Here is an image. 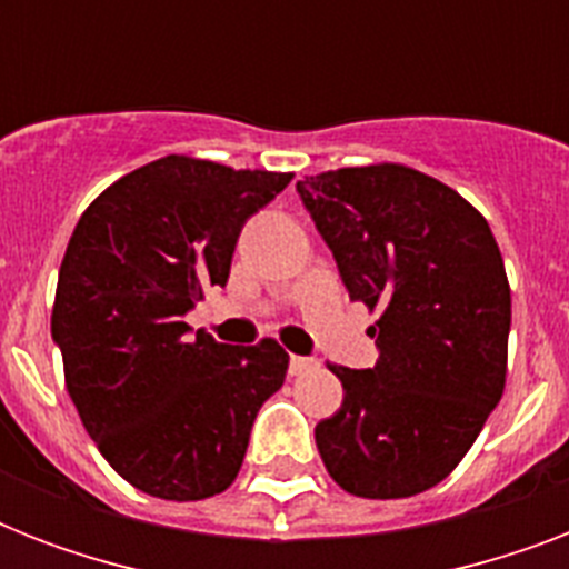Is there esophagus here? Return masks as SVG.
<instances>
[{
	"instance_id": "34e87169",
	"label": "esophagus",
	"mask_w": 569,
	"mask_h": 569,
	"mask_svg": "<svg viewBox=\"0 0 569 569\" xmlns=\"http://www.w3.org/2000/svg\"><path fill=\"white\" fill-rule=\"evenodd\" d=\"M316 366H319V360H312V357H292V360H289V375H292V378H301V375L312 372Z\"/></svg>"
}]
</instances>
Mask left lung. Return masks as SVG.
Returning <instances> with one entry per match:
<instances>
[{
	"mask_svg": "<svg viewBox=\"0 0 569 569\" xmlns=\"http://www.w3.org/2000/svg\"><path fill=\"white\" fill-rule=\"evenodd\" d=\"M351 301L378 310L375 369L330 366L346 398L316 425L330 478L363 499L431 490L458 467L508 375L511 286L485 214L407 164L298 182Z\"/></svg>",
	"mask_w": 569,
	"mask_h": 569,
	"instance_id": "8db88e82",
	"label": "left lung"
}]
</instances>
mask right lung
I'll list each match as a JSON object with an SVG mask.
<instances>
[{"label": "right lung", "mask_w": 569, "mask_h": 569, "mask_svg": "<svg viewBox=\"0 0 569 569\" xmlns=\"http://www.w3.org/2000/svg\"><path fill=\"white\" fill-rule=\"evenodd\" d=\"M292 173L164 156L120 177L76 223L52 339L84 431L141 493L197 502L236 481L259 407L283 387L277 339L223 346L182 316L223 286L239 232Z\"/></svg>", "instance_id": "add662e5"}]
</instances>
